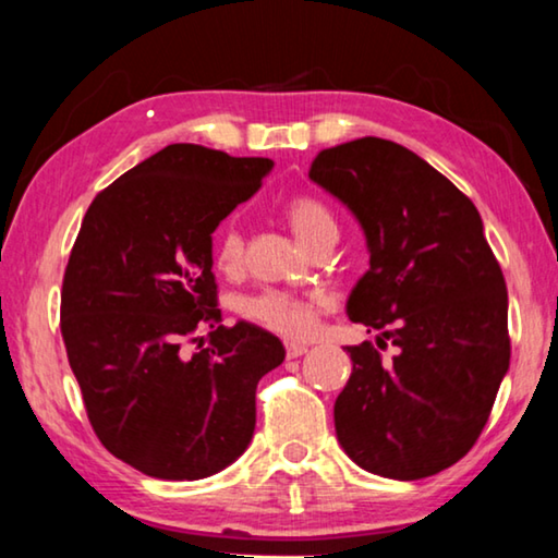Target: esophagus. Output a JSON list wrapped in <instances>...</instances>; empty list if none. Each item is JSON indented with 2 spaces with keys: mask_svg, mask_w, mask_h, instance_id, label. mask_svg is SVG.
Wrapping results in <instances>:
<instances>
[{
  "mask_svg": "<svg viewBox=\"0 0 558 558\" xmlns=\"http://www.w3.org/2000/svg\"><path fill=\"white\" fill-rule=\"evenodd\" d=\"M307 353V345L303 343H286V355L288 359H298V355Z\"/></svg>",
  "mask_w": 558,
  "mask_h": 558,
  "instance_id": "1",
  "label": "esophagus"
}]
</instances>
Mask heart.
Returning a JSON list of instances; mask_svg holds the SVG:
<instances>
[{"instance_id": "obj_1", "label": "heart", "mask_w": 558, "mask_h": 558, "mask_svg": "<svg viewBox=\"0 0 558 558\" xmlns=\"http://www.w3.org/2000/svg\"><path fill=\"white\" fill-rule=\"evenodd\" d=\"M288 222L295 230V235L311 247L323 232L336 230V220L320 199L301 195L288 203ZM215 265L220 270L232 272L243 263V235L240 230L228 222L215 235ZM328 307V298L320 293H290V290L265 288L260 293L245 295L238 303V313L247 323L260 326L270 332L286 338H305L311 336L318 315Z\"/></svg>"}]
</instances>
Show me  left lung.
Segmentation results:
<instances>
[{"label":"left lung","mask_w":558,"mask_h":558,"mask_svg":"<svg viewBox=\"0 0 558 558\" xmlns=\"http://www.w3.org/2000/svg\"><path fill=\"white\" fill-rule=\"evenodd\" d=\"M311 180L361 222L371 270L348 318L398 348L348 345L336 434L361 469L415 481L476 444L509 371V295L476 205L409 147L380 137L323 149Z\"/></svg>","instance_id":"obj_1"}]
</instances>
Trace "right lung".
I'll use <instances>...</instances> for the list:
<instances>
[{
    "label": "right lung",
    "instance_id": "obj_1",
    "mask_svg": "<svg viewBox=\"0 0 558 558\" xmlns=\"http://www.w3.org/2000/svg\"><path fill=\"white\" fill-rule=\"evenodd\" d=\"M268 157L168 145L105 187L62 282V338L87 418L112 456L165 481L207 478L255 430V388L286 348L240 320L220 326L213 232L253 197ZM211 345L190 360L197 327Z\"/></svg>",
    "mask_w": 558,
    "mask_h": 558
}]
</instances>
